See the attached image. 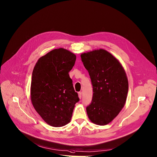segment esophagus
Wrapping results in <instances>:
<instances>
[{
    "label": "esophagus",
    "mask_w": 157,
    "mask_h": 157,
    "mask_svg": "<svg viewBox=\"0 0 157 157\" xmlns=\"http://www.w3.org/2000/svg\"><path fill=\"white\" fill-rule=\"evenodd\" d=\"M78 98H79L80 99H81V98H82V93H80V92H79V93H78Z\"/></svg>",
    "instance_id": "1"
}]
</instances>
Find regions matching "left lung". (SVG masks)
Wrapping results in <instances>:
<instances>
[{
    "label": "left lung",
    "instance_id": "left-lung-1",
    "mask_svg": "<svg viewBox=\"0 0 157 157\" xmlns=\"http://www.w3.org/2000/svg\"><path fill=\"white\" fill-rule=\"evenodd\" d=\"M93 88L90 104L86 107L92 122L105 125L112 122L125 105L128 84L120 62L109 52L95 50L81 54Z\"/></svg>",
    "mask_w": 157,
    "mask_h": 157
}]
</instances>
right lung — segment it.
I'll return each instance as SVG.
<instances>
[{
  "label": "right lung",
  "instance_id": "add662e5",
  "mask_svg": "<svg viewBox=\"0 0 157 157\" xmlns=\"http://www.w3.org/2000/svg\"><path fill=\"white\" fill-rule=\"evenodd\" d=\"M75 60V55L69 51L56 49L39 58L33 68L32 103L44 121L52 127L69 123L80 100L68 74Z\"/></svg>",
  "mask_w": 157,
  "mask_h": 157
}]
</instances>
